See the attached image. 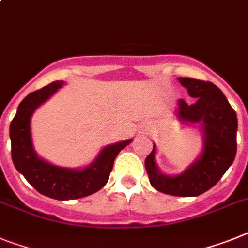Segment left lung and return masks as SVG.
<instances>
[{
	"mask_svg": "<svg viewBox=\"0 0 248 248\" xmlns=\"http://www.w3.org/2000/svg\"><path fill=\"white\" fill-rule=\"evenodd\" d=\"M194 101H177L176 115L180 122L200 124L204 136L202 156L176 176L163 175L155 161L156 146L144 161L151 185L173 196H198L216 185L234 161L237 152L236 111L214 83L179 77Z\"/></svg>",
	"mask_w": 248,
	"mask_h": 248,
	"instance_id": "8db88e82",
	"label": "left lung"
}]
</instances>
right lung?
Wrapping results in <instances>:
<instances>
[{"label": "right lung", "mask_w": 248, "mask_h": 248, "mask_svg": "<svg viewBox=\"0 0 248 248\" xmlns=\"http://www.w3.org/2000/svg\"><path fill=\"white\" fill-rule=\"evenodd\" d=\"M63 85V81L49 83L29 93L20 102L10 125L11 157L16 170L36 191L52 199L73 200L91 195L105 186L116 156L132 139L105 147L91 165L81 170L58 167L38 157L32 147L30 129L32 112Z\"/></svg>", "instance_id": "right-lung-1"}]
</instances>
